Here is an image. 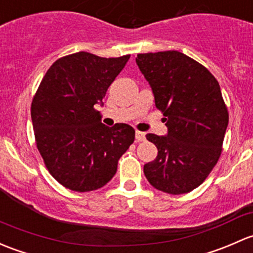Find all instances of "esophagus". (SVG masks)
Segmentation results:
<instances>
[{"label":"esophagus","instance_id":"esophagus-1","mask_svg":"<svg viewBox=\"0 0 253 253\" xmlns=\"http://www.w3.org/2000/svg\"><path fill=\"white\" fill-rule=\"evenodd\" d=\"M135 140H137V142H143V140H145L144 132H139V131L135 132Z\"/></svg>","mask_w":253,"mask_h":253}]
</instances>
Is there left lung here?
Segmentation results:
<instances>
[{
	"mask_svg": "<svg viewBox=\"0 0 253 253\" xmlns=\"http://www.w3.org/2000/svg\"><path fill=\"white\" fill-rule=\"evenodd\" d=\"M135 62L167 126L166 135L147 134L158 156L144 165L145 177L167 194L189 193L206 179L222 153L229 116L219 84L177 50L138 54Z\"/></svg>",
	"mask_w": 253,
	"mask_h": 253,
	"instance_id": "8db88e82",
	"label": "left lung"
}]
</instances>
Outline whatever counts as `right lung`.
Instances as JSON below:
<instances>
[{
  "mask_svg": "<svg viewBox=\"0 0 253 253\" xmlns=\"http://www.w3.org/2000/svg\"><path fill=\"white\" fill-rule=\"evenodd\" d=\"M129 55L102 58L79 52L47 70L31 104L36 145L55 180L74 191L104 187L134 142L127 124L108 127L95 110Z\"/></svg>",
  "mask_w": 253,
  "mask_h": 253,
  "instance_id": "right-lung-1",
  "label": "right lung"
}]
</instances>
